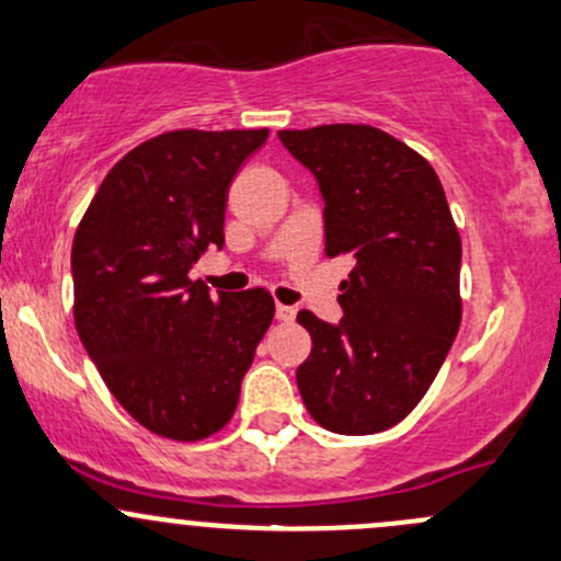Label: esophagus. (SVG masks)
<instances>
[{
	"mask_svg": "<svg viewBox=\"0 0 561 561\" xmlns=\"http://www.w3.org/2000/svg\"><path fill=\"white\" fill-rule=\"evenodd\" d=\"M298 311L293 309V306H285V304H276V320L279 322H293L296 320Z\"/></svg>",
	"mask_w": 561,
	"mask_h": 561,
	"instance_id": "34e87169",
	"label": "esophagus"
}]
</instances>
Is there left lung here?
<instances>
[{
  "instance_id": "obj_1",
  "label": "left lung",
  "mask_w": 561,
  "mask_h": 561,
  "mask_svg": "<svg viewBox=\"0 0 561 561\" xmlns=\"http://www.w3.org/2000/svg\"><path fill=\"white\" fill-rule=\"evenodd\" d=\"M279 141L320 187L325 255L352 257L344 317L298 314L311 335L300 398L330 433H381L414 411L459 330L462 241L444 185L420 152L374 126L333 123Z\"/></svg>"
}]
</instances>
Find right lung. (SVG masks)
<instances>
[{
    "label": "right lung",
    "instance_id": "obj_1",
    "mask_svg": "<svg viewBox=\"0 0 561 561\" xmlns=\"http://www.w3.org/2000/svg\"><path fill=\"white\" fill-rule=\"evenodd\" d=\"M257 131H169L112 167L72 244L75 325L117 403L150 433L202 440L226 427L241 379L274 320L261 287L191 282L222 250L228 191L261 150Z\"/></svg>",
    "mask_w": 561,
    "mask_h": 561
}]
</instances>
